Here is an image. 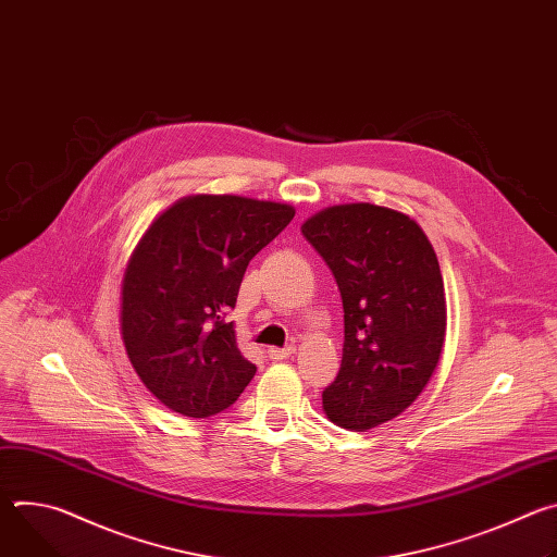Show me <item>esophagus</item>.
Segmentation results:
<instances>
[{"label":"esophagus","mask_w":557,"mask_h":557,"mask_svg":"<svg viewBox=\"0 0 557 557\" xmlns=\"http://www.w3.org/2000/svg\"><path fill=\"white\" fill-rule=\"evenodd\" d=\"M293 352H295V346H286V348H269V350H267L269 359H273V361H280V359H288Z\"/></svg>","instance_id":"obj_1"}]
</instances>
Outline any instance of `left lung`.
Instances as JSON below:
<instances>
[{"label":"left lung","mask_w":557,"mask_h":557,"mask_svg":"<svg viewBox=\"0 0 557 557\" xmlns=\"http://www.w3.org/2000/svg\"><path fill=\"white\" fill-rule=\"evenodd\" d=\"M301 233L335 275L344 355L324 389L326 417L355 432L399 417L441 359L447 308L436 253L408 215L359 202L331 207Z\"/></svg>","instance_id":"1"}]
</instances>
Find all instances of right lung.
Segmentation results:
<instances>
[{
  "label": "right lung",
  "instance_id": "right-lung-1",
  "mask_svg": "<svg viewBox=\"0 0 557 557\" xmlns=\"http://www.w3.org/2000/svg\"><path fill=\"white\" fill-rule=\"evenodd\" d=\"M293 215L277 202L191 196L143 235L123 277L121 333L136 374L170 410L213 417L253 379L226 314L249 262Z\"/></svg>",
  "mask_w": 557,
  "mask_h": 557
}]
</instances>
